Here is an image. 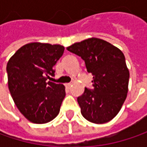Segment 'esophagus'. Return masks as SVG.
Listing matches in <instances>:
<instances>
[{"mask_svg": "<svg viewBox=\"0 0 147 147\" xmlns=\"http://www.w3.org/2000/svg\"><path fill=\"white\" fill-rule=\"evenodd\" d=\"M65 86H66V88L69 89V88H70V87H71V83H66V84H65Z\"/></svg>", "mask_w": 147, "mask_h": 147, "instance_id": "esophagus-1", "label": "esophagus"}]
</instances>
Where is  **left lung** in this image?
Segmentation results:
<instances>
[{
    "label": "left lung",
    "instance_id": "obj_1",
    "mask_svg": "<svg viewBox=\"0 0 147 147\" xmlns=\"http://www.w3.org/2000/svg\"><path fill=\"white\" fill-rule=\"evenodd\" d=\"M67 50L81 57L93 75L92 88L78 97L82 116L94 123H105L119 112L127 97L129 71L121 51L99 38L73 44Z\"/></svg>",
    "mask_w": 147,
    "mask_h": 147
}]
</instances>
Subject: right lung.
I'll use <instances>...</instances> for the list:
<instances>
[{
	"label": "right lung",
	"mask_w": 147,
	"mask_h": 147,
	"mask_svg": "<svg viewBox=\"0 0 147 147\" xmlns=\"http://www.w3.org/2000/svg\"><path fill=\"white\" fill-rule=\"evenodd\" d=\"M60 45L32 42L20 48L6 66L8 87L17 108L34 123H46L58 115L65 96L62 84L47 81L62 56Z\"/></svg>",
	"instance_id": "obj_1"
}]
</instances>
